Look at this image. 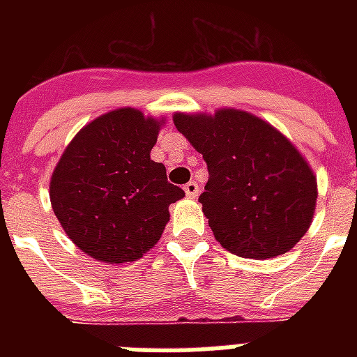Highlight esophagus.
Here are the masks:
<instances>
[{
  "instance_id": "34e87169",
  "label": "esophagus",
  "mask_w": 357,
  "mask_h": 357,
  "mask_svg": "<svg viewBox=\"0 0 357 357\" xmlns=\"http://www.w3.org/2000/svg\"><path fill=\"white\" fill-rule=\"evenodd\" d=\"M185 195L189 196V198H196L198 196V183L196 181H189V183L185 185Z\"/></svg>"
}]
</instances>
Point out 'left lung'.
Here are the masks:
<instances>
[{
  "mask_svg": "<svg viewBox=\"0 0 357 357\" xmlns=\"http://www.w3.org/2000/svg\"><path fill=\"white\" fill-rule=\"evenodd\" d=\"M172 119L207 162L200 204L222 248L248 259L294 248L310 229L319 196L315 172L298 148L272 123L241 109Z\"/></svg>",
  "mask_w": 357,
  "mask_h": 357,
  "instance_id": "obj_1",
  "label": "left lung"
}]
</instances>
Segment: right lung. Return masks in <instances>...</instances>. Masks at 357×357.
Returning a JSON list of instances; mask_svg holds the SVG:
<instances>
[{
	"mask_svg": "<svg viewBox=\"0 0 357 357\" xmlns=\"http://www.w3.org/2000/svg\"><path fill=\"white\" fill-rule=\"evenodd\" d=\"M165 122L139 109H113L81 128L63 151L50 202L64 234L86 255L131 263L161 238L168 206L185 196L150 157Z\"/></svg>",
	"mask_w": 357,
	"mask_h": 357,
	"instance_id": "1",
	"label": "right lung"
}]
</instances>
